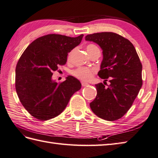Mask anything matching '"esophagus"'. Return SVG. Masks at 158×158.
Masks as SVG:
<instances>
[{
    "label": "esophagus",
    "mask_w": 158,
    "mask_h": 158,
    "mask_svg": "<svg viewBox=\"0 0 158 158\" xmlns=\"http://www.w3.org/2000/svg\"><path fill=\"white\" fill-rule=\"evenodd\" d=\"M81 85L83 87H85V86H88L89 85L88 83H86V82H84V81H82L81 82Z\"/></svg>",
    "instance_id": "34e87169"
}]
</instances>
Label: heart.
Here are the masks:
<instances>
[{
    "mask_svg": "<svg viewBox=\"0 0 158 158\" xmlns=\"http://www.w3.org/2000/svg\"><path fill=\"white\" fill-rule=\"evenodd\" d=\"M99 50L97 46L94 44H89L87 46V51L88 54H90L94 51ZM73 52V51H71L69 56H68V60H70ZM97 72V69L95 68H89V67H79L77 69L72 71L73 75L77 77V79L83 80V81H89L90 80L94 75Z\"/></svg>",
    "mask_w": 158,
    "mask_h": 158,
    "instance_id": "1",
    "label": "heart"
}]
</instances>
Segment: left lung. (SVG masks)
<instances>
[{"mask_svg":"<svg viewBox=\"0 0 158 158\" xmlns=\"http://www.w3.org/2000/svg\"><path fill=\"white\" fill-rule=\"evenodd\" d=\"M85 40L94 42L103 50V61L98 75L110 84H96L97 94L89 103L99 118L113 121L127 112L143 85L140 58L132 43L118 34L102 32L89 34Z\"/></svg>","mask_w":158,"mask_h":158,"instance_id":"1","label":"left lung"}]
</instances>
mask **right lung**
I'll return each mask as SVG.
<instances>
[{"mask_svg": "<svg viewBox=\"0 0 158 158\" xmlns=\"http://www.w3.org/2000/svg\"><path fill=\"white\" fill-rule=\"evenodd\" d=\"M83 36L48 34L34 40L21 55L15 68V89L22 105L34 118L47 120L57 116L81 89L75 77L68 76L57 83L52 75L66 64L68 53L81 43Z\"/></svg>", "mask_w": 158, "mask_h": 158, "instance_id": "right-lung-1", "label": "right lung"}]
</instances>
